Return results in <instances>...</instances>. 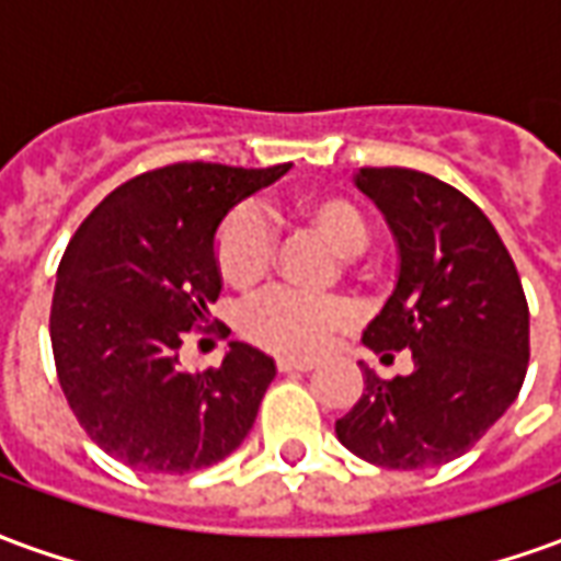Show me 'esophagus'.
<instances>
[{"instance_id":"esophagus-1","label":"esophagus","mask_w":561,"mask_h":561,"mask_svg":"<svg viewBox=\"0 0 561 561\" xmlns=\"http://www.w3.org/2000/svg\"><path fill=\"white\" fill-rule=\"evenodd\" d=\"M276 369H279V373H309V369H316V360H297V357H279V360H276Z\"/></svg>"}]
</instances>
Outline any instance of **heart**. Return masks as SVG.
I'll return each instance as SVG.
<instances>
[{
  "instance_id": "b5f03b06",
  "label": "heart",
  "mask_w": 561,
  "mask_h": 561,
  "mask_svg": "<svg viewBox=\"0 0 561 561\" xmlns=\"http://www.w3.org/2000/svg\"><path fill=\"white\" fill-rule=\"evenodd\" d=\"M291 219L316 231L352 267V255L369 243V221L360 207L342 195H304L294 201ZM213 257L219 276L233 288L249 291L267 279L276 257V237L255 207L231 209L216 231ZM354 309L340 294H300L273 288L245 306L240 330L257 348L285 357H312L330 336L352 324Z\"/></svg>"
}]
</instances>
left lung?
<instances>
[{"instance_id":"8db88e82","label":"left lung","mask_w":561,"mask_h":561,"mask_svg":"<svg viewBox=\"0 0 561 561\" xmlns=\"http://www.w3.org/2000/svg\"><path fill=\"white\" fill-rule=\"evenodd\" d=\"M400 243V279L364 330V345L414 373L393 381L364 366V397L336 421L352 454L385 469H430L462 457L517 400L529 366L523 282L481 207L409 168H360Z\"/></svg>"}]
</instances>
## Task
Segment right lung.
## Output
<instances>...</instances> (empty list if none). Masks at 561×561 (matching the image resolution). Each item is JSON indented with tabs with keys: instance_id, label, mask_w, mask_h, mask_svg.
I'll use <instances>...</instances> for the list:
<instances>
[{
	"instance_id": "add662e5",
	"label": "right lung",
	"mask_w": 561,
	"mask_h": 561,
	"mask_svg": "<svg viewBox=\"0 0 561 561\" xmlns=\"http://www.w3.org/2000/svg\"><path fill=\"white\" fill-rule=\"evenodd\" d=\"M291 164L176 161L116 185L56 270L50 345L71 412L104 454L149 474L207 469L240 447L276 366L231 342L221 366L185 373L180 345L228 333L209 316L213 240L233 204Z\"/></svg>"
}]
</instances>
